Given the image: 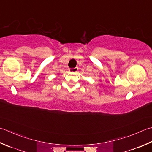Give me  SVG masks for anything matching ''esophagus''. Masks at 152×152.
I'll return each mask as SVG.
<instances>
[{
    "mask_svg": "<svg viewBox=\"0 0 152 152\" xmlns=\"http://www.w3.org/2000/svg\"><path fill=\"white\" fill-rule=\"evenodd\" d=\"M77 70H78V67H75V68H70V69H69V72L71 73H75V72H77Z\"/></svg>",
    "mask_w": 152,
    "mask_h": 152,
    "instance_id": "34e87169",
    "label": "esophagus"
}]
</instances>
